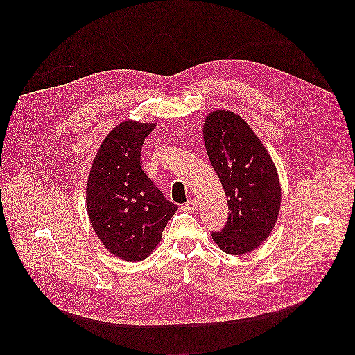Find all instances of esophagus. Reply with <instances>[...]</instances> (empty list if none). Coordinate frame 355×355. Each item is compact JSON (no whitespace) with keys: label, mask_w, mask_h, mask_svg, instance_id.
Listing matches in <instances>:
<instances>
[{"label":"esophagus","mask_w":355,"mask_h":355,"mask_svg":"<svg viewBox=\"0 0 355 355\" xmlns=\"http://www.w3.org/2000/svg\"><path fill=\"white\" fill-rule=\"evenodd\" d=\"M197 209H198V201H196V200H189L183 205V210H186V211H196Z\"/></svg>","instance_id":"esophagus-1"}]
</instances>
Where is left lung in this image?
<instances>
[{
	"label": "left lung",
	"mask_w": 355,
	"mask_h": 355,
	"mask_svg": "<svg viewBox=\"0 0 355 355\" xmlns=\"http://www.w3.org/2000/svg\"><path fill=\"white\" fill-rule=\"evenodd\" d=\"M203 139L228 201V220L211 238L227 254H246L270 234L280 207V183L270 155L234 112L206 117Z\"/></svg>",
	"instance_id": "obj_1"
}]
</instances>
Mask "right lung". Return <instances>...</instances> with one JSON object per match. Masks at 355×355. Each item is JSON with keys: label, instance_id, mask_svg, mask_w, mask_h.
Segmentation results:
<instances>
[{"label": "right lung", "instance_id": "add662e5", "mask_svg": "<svg viewBox=\"0 0 355 355\" xmlns=\"http://www.w3.org/2000/svg\"><path fill=\"white\" fill-rule=\"evenodd\" d=\"M154 124L124 121L102 142L87 182L92 225L110 253L142 261L178 210L142 171L141 153Z\"/></svg>", "mask_w": 355, "mask_h": 355}]
</instances>
